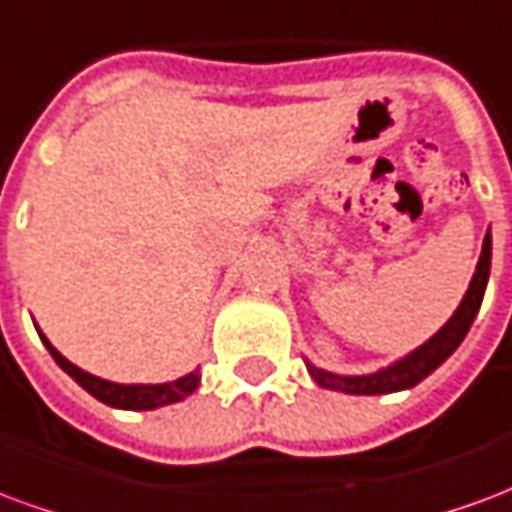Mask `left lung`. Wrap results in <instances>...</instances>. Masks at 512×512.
I'll return each instance as SVG.
<instances>
[{
	"mask_svg": "<svg viewBox=\"0 0 512 512\" xmlns=\"http://www.w3.org/2000/svg\"><path fill=\"white\" fill-rule=\"evenodd\" d=\"M488 271H491V235H485L483 252H480V263L474 271L472 285L463 296L461 307L455 310L450 321L441 326L439 332L430 337L428 343L417 348L414 354H408L406 359H400L397 365L378 370L373 376H334L318 367H310V376L323 386V389H337V392H348V395H386V392H400L408 386H417L422 378H428L436 367L447 359V356L463 343V337L469 332V326L480 312L483 304L485 285H488Z\"/></svg>",
	"mask_w": 512,
	"mask_h": 512,
	"instance_id": "left-lung-1",
	"label": "left lung"
}]
</instances>
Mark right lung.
<instances>
[{
    "mask_svg": "<svg viewBox=\"0 0 512 512\" xmlns=\"http://www.w3.org/2000/svg\"><path fill=\"white\" fill-rule=\"evenodd\" d=\"M40 337H43V334H40ZM43 343L49 348V354L54 356V362H57L76 384L82 386V389H87L95 400H101L106 406L128 408V411H147V408L169 406V403H178V400H183L186 395H191V392L197 389V384H200V376H197V373H189V376L178 378V381H172V384H112V381L90 376V373H84V370H79L76 365H71L46 337H43Z\"/></svg>",
    "mask_w": 512,
    "mask_h": 512,
    "instance_id": "right-lung-1",
    "label": "right lung"
}]
</instances>
